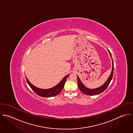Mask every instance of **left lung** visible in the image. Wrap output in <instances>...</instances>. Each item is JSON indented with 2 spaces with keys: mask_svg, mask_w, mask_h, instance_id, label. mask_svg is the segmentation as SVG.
<instances>
[{
  "mask_svg": "<svg viewBox=\"0 0 133 133\" xmlns=\"http://www.w3.org/2000/svg\"><path fill=\"white\" fill-rule=\"evenodd\" d=\"M109 52L110 53V56L111 57V53L109 51ZM112 60V71L111 73L110 74V77L108 78V80H107V81L101 87L97 88V89H88L87 88H86L83 84L81 82L79 77L77 76V78H78V85L79 88V89L80 90V91L84 93L85 95H98L99 94H101V93H102L103 92H104L108 87V86L109 85V84H110V82H111L112 79V77H113V74H114V62H113V59Z\"/></svg>",
  "mask_w": 133,
  "mask_h": 133,
  "instance_id": "1",
  "label": "left lung"
}]
</instances>
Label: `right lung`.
<instances>
[{"mask_svg": "<svg viewBox=\"0 0 133 133\" xmlns=\"http://www.w3.org/2000/svg\"><path fill=\"white\" fill-rule=\"evenodd\" d=\"M69 76L68 75H67L65 76L62 81L56 86H55L53 88H52L51 89H41L38 88L36 87H35L34 85H32L27 79V78L26 77V81L29 87L31 88V89L38 95L41 96V97H53L59 94L62 91L63 88L64 87L65 82L66 81V79L67 77Z\"/></svg>", "mask_w": 133, "mask_h": 133, "instance_id": "obj_1", "label": "right lung"}]
</instances>
